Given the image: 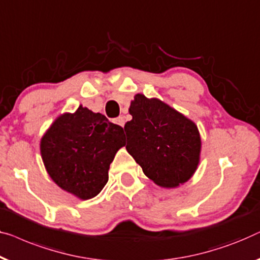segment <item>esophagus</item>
Here are the masks:
<instances>
[{"mask_svg":"<svg viewBox=\"0 0 260 260\" xmlns=\"http://www.w3.org/2000/svg\"><path fill=\"white\" fill-rule=\"evenodd\" d=\"M115 123L118 124V125H121L123 127L124 124H125V119H124L123 116H119V117H117V118L115 119Z\"/></svg>","mask_w":260,"mask_h":260,"instance_id":"34e87169","label":"esophagus"}]
</instances>
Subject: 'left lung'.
Segmentation results:
<instances>
[{
    "instance_id": "obj_1",
    "label": "left lung",
    "mask_w": 260,
    "mask_h": 260,
    "mask_svg": "<svg viewBox=\"0 0 260 260\" xmlns=\"http://www.w3.org/2000/svg\"><path fill=\"white\" fill-rule=\"evenodd\" d=\"M125 123L126 150L157 185L175 187L194 174L201 155L197 125L157 99L137 93Z\"/></svg>"
}]
</instances>
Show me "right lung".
Masks as SVG:
<instances>
[{"label": "right lung", "instance_id": "1", "mask_svg": "<svg viewBox=\"0 0 260 260\" xmlns=\"http://www.w3.org/2000/svg\"><path fill=\"white\" fill-rule=\"evenodd\" d=\"M123 145L122 126L80 105L51 124L41 139V155L51 179L85 201L102 191L109 167Z\"/></svg>", "mask_w": 260, "mask_h": 260}]
</instances>
